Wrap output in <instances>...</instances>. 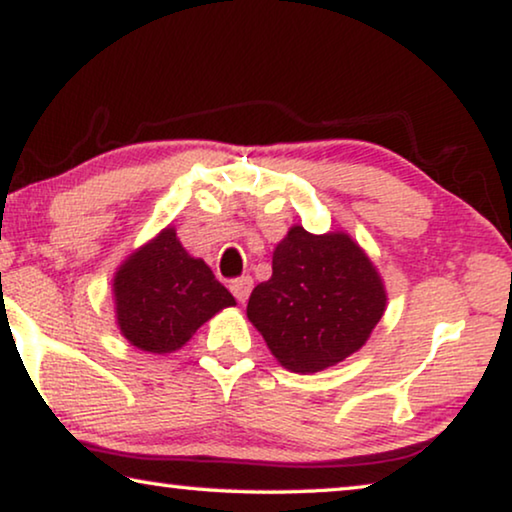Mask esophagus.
<instances>
[{
	"instance_id": "esophagus-1",
	"label": "esophagus",
	"mask_w": 512,
	"mask_h": 512,
	"mask_svg": "<svg viewBox=\"0 0 512 512\" xmlns=\"http://www.w3.org/2000/svg\"><path fill=\"white\" fill-rule=\"evenodd\" d=\"M232 294L236 296V301L239 303H246V299L250 296V292H253V278L250 276H243V278H236L232 280Z\"/></svg>"
}]
</instances>
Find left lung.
I'll return each instance as SVG.
<instances>
[{
    "mask_svg": "<svg viewBox=\"0 0 512 512\" xmlns=\"http://www.w3.org/2000/svg\"><path fill=\"white\" fill-rule=\"evenodd\" d=\"M386 285L347 232L292 225L246 315L282 368L315 375L358 352L386 310Z\"/></svg>",
    "mask_w": 512,
    "mask_h": 512,
    "instance_id": "left-lung-1",
    "label": "left lung"
}]
</instances>
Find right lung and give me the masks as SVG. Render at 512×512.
I'll use <instances>...</instances> for the list:
<instances>
[{
    "mask_svg": "<svg viewBox=\"0 0 512 512\" xmlns=\"http://www.w3.org/2000/svg\"><path fill=\"white\" fill-rule=\"evenodd\" d=\"M112 299L121 335L149 354L177 352L204 322L236 305L209 264L181 246L172 225L119 264Z\"/></svg>",
    "mask_w": 512,
    "mask_h": 512,
    "instance_id": "obj_1",
    "label": "right lung"
}]
</instances>
